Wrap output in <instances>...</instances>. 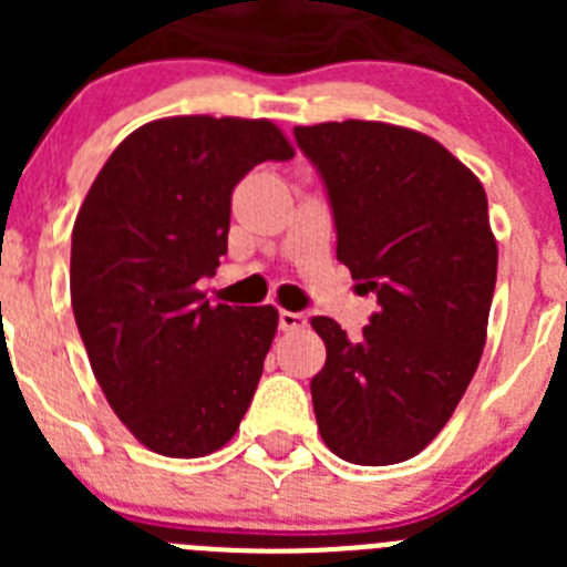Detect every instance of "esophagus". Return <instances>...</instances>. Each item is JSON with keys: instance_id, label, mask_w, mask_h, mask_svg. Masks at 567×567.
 Returning a JSON list of instances; mask_svg holds the SVG:
<instances>
[{"instance_id": "34e87169", "label": "esophagus", "mask_w": 567, "mask_h": 567, "mask_svg": "<svg viewBox=\"0 0 567 567\" xmlns=\"http://www.w3.org/2000/svg\"><path fill=\"white\" fill-rule=\"evenodd\" d=\"M309 323V318L303 312H289V309H280L278 312V327L284 332H292V329H303Z\"/></svg>"}]
</instances>
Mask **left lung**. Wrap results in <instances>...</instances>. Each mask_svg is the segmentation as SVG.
<instances>
[{
	"mask_svg": "<svg viewBox=\"0 0 567 567\" xmlns=\"http://www.w3.org/2000/svg\"><path fill=\"white\" fill-rule=\"evenodd\" d=\"M318 169L338 258L378 295L363 334L312 318L327 363L312 378L323 443L346 463L392 465L440 434L477 372L497 284L488 198L443 144L383 122L295 127Z\"/></svg>",
	"mask_w": 567,
	"mask_h": 567,
	"instance_id": "left-lung-1",
	"label": "left lung"
}]
</instances>
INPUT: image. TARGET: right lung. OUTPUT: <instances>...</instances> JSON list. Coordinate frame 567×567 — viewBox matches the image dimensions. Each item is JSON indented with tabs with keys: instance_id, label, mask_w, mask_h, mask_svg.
I'll use <instances>...</instances> for the list:
<instances>
[{
	"instance_id": "add662e5",
	"label": "right lung",
	"mask_w": 567,
	"mask_h": 567,
	"mask_svg": "<svg viewBox=\"0 0 567 567\" xmlns=\"http://www.w3.org/2000/svg\"><path fill=\"white\" fill-rule=\"evenodd\" d=\"M292 155L272 122L162 118L113 150L79 209V334L113 412L153 452L213 454L252 403L278 312L213 307L198 284L227 255L240 178Z\"/></svg>"
}]
</instances>
